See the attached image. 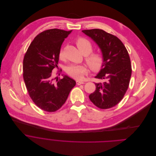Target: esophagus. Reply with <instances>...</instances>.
I'll list each match as a JSON object with an SVG mask.
<instances>
[{
	"mask_svg": "<svg viewBox=\"0 0 156 156\" xmlns=\"http://www.w3.org/2000/svg\"><path fill=\"white\" fill-rule=\"evenodd\" d=\"M76 83H77V85H81V84H83V83H85L83 82H82V81H80V80H77L76 81Z\"/></svg>",
	"mask_w": 156,
	"mask_h": 156,
	"instance_id": "34e87169",
	"label": "esophagus"
}]
</instances>
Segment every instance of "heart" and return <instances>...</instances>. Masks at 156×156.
<instances>
[{
	"instance_id": "heart-1",
	"label": "heart",
	"mask_w": 156,
	"mask_h": 156,
	"mask_svg": "<svg viewBox=\"0 0 156 156\" xmlns=\"http://www.w3.org/2000/svg\"><path fill=\"white\" fill-rule=\"evenodd\" d=\"M76 44L80 51L87 55L85 61L93 71H99L103 66L105 58L103 55L100 52H91L93 51V45L91 42L85 37H79L76 40ZM63 51L61 50L59 53V58H63ZM66 73L71 77L80 79L88 72V68L84 65L71 64L66 67Z\"/></svg>"
}]
</instances>
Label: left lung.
Segmentation results:
<instances>
[{
    "label": "left lung",
    "mask_w": 156,
    "mask_h": 156,
    "mask_svg": "<svg viewBox=\"0 0 156 156\" xmlns=\"http://www.w3.org/2000/svg\"><path fill=\"white\" fill-rule=\"evenodd\" d=\"M100 48L105 63L95 78L96 90L89 95L90 101L102 109L117 105L129 88L132 75L130 58L127 48L116 36L100 29L83 30Z\"/></svg>",
    "instance_id": "left-lung-1"
}]
</instances>
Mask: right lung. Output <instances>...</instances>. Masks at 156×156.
<instances>
[{
    "label": "right lung",
    "mask_w": 156,
    "mask_h": 156,
    "mask_svg": "<svg viewBox=\"0 0 156 156\" xmlns=\"http://www.w3.org/2000/svg\"><path fill=\"white\" fill-rule=\"evenodd\" d=\"M72 30H45L30 43L23 59V79L31 100L41 109L55 112L66 102L76 81L67 76L56 81L52 70L58 67L59 53Z\"/></svg>",
    "instance_id": "add662e5"
}]
</instances>
